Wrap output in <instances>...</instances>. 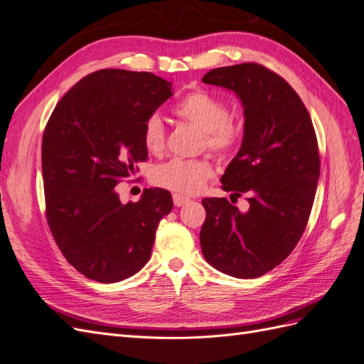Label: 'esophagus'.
<instances>
[{
    "mask_svg": "<svg viewBox=\"0 0 364 364\" xmlns=\"http://www.w3.org/2000/svg\"><path fill=\"white\" fill-rule=\"evenodd\" d=\"M173 202L176 206H183L190 202V197H185L181 194H173Z\"/></svg>",
    "mask_w": 364,
    "mask_h": 364,
    "instance_id": "obj_1",
    "label": "esophagus"
}]
</instances>
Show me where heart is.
<instances>
[{"mask_svg":"<svg viewBox=\"0 0 364 364\" xmlns=\"http://www.w3.org/2000/svg\"><path fill=\"white\" fill-rule=\"evenodd\" d=\"M174 114L200 129L209 149L226 153L240 138V127L229 118V107L222 98L208 92L194 91L176 105ZM142 142L151 153L162 151L165 146V129L158 115L147 118L142 127ZM214 174L213 165L206 159H179L164 162L153 170L151 181L174 193L194 194L203 188L206 181Z\"/></svg>","mask_w":364,"mask_h":364,"instance_id":"1","label":"heart"}]
</instances>
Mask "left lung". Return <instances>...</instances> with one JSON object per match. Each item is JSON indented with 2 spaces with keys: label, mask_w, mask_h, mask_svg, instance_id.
Wrapping results in <instances>:
<instances>
[{
  "label": "left lung",
  "mask_w": 364,
  "mask_h": 364,
  "mask_svg": "<svg viewBox=\"0 0 364 364\" xmlns=\"http://www.w3.org/2000/svg\"><path fill=\"white\" fill-rule=\"evenodd\" d=\"M202 82L232 91L243 106V141L220 182L249 196L246 213L225 197L202 200V253L229 277L258 278L290 255L311 213L321 174L311 117L293 87L258 63L215 68Z\"/></svg>",
  "instance_id": "1"
}]
</instances>
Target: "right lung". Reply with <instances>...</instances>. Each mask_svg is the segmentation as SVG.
Instances as JSON below:
<instances>
[{
	"mask_svg": "<svg viewBox=\"0 0 364 364\" xmlns=\"http://www.w3.org/2000/svg\"><path fill=\"white\" fill-rule=\"evenodd\" d=\"M151 73L100 70L54 107L42 138V176L51 234L71 266L97 282H119L146 266L171 194L147 188L136 203L115 191L149 151L142 127L173 95Z\"/></svg>",
	"mask_w": 364,
	"mask_h": 364,
	"instance_id": "obj_1",
	"label": "right lung"
}]
</instances>
